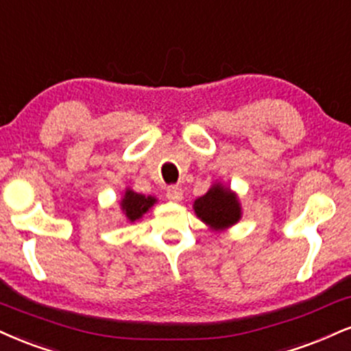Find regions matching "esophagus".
I'll use <instances>...</instances> for the list:
<instances>
[{"label":"esophagus","instance_id":"1","mask_svg":"<svg viewBox=\"0 0 351 351\" xmlns=\"http://www.w3.org/2000/svg\"><path fill=\"white\" fill-rule=\"evenodd\" d=\"M167 197L170 201H181L183 199V189H181L180 186H168Z\"/></svg>","mask_w":351,"mask_h":351}]
</instances>
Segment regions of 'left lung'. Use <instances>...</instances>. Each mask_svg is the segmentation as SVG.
<instances>
[{
    "label": "left lung",
    "instance_id": "8db88e82",
    "mask_svg": "<svg viewBox=\"0 0 351 351\" xmlns=\"http://www.w3.org/2000/svg\"><path fill=\"white\" fill-rule=\"evenodd\" d=\"M196 216L213 229H226L240 219V204L234 193L221 184H214L204 196L194 201Z\"/></svg>",
    "mask_w": 351,
    "mask_h": 351
}]
</instances>
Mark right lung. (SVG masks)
Wrapping results in <instances>:
<instances>
[{
  "label": "right lung",
  "mask_w": 351,
  "mask_h": 351,
  "mask_svg": "<svg viewBox=\"0 0 351 351\" xmlns=\"http://www.w3.org/2000/svg\"><path fill=\"white\" fill-rule=\"evenodd\" d=\"M154 202H155V197L143 196V194H137L128 189L121 204H122V210H124L129 221L134 222L137 221V219H141L143 214L154 206Z\"/></svg>",
  "instance_id": "1"
}]
</instances>
